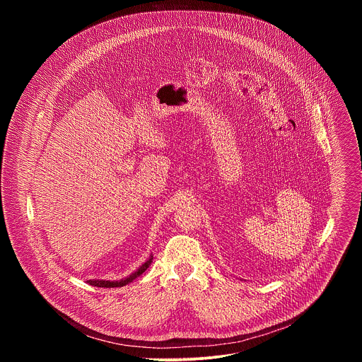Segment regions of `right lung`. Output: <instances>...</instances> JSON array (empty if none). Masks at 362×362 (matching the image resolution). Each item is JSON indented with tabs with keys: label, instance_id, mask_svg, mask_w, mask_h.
I'll use <instances>...</instances> for the list:
<instances>
[{
	"label": "right lung",
	"instance_id": "right-lung-1",
	"mask_svg": "<svg viewBox=\"0 0 362 362\" xmlns=\"http://www.w3.org/2000/svg\"><path fill=\"white\" fill-rule=\"evenodd\" d=\"M151 261H153V257H150V259L146 261L134 274H132L130 276H127L124 279H120V281H88V284L93 285V286H100V288H119V286H124L126 284H129L133 279H136L137 276H140L148 268Z\"/></svg>",
	"mask_w": 362,
	"mask_h": 362
}]
</instances>
